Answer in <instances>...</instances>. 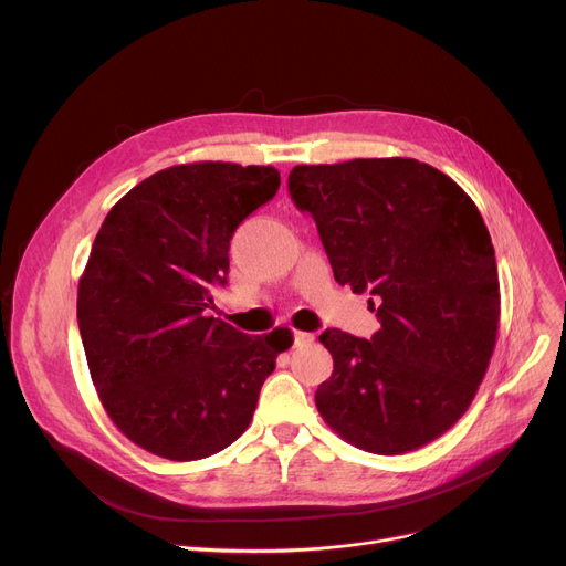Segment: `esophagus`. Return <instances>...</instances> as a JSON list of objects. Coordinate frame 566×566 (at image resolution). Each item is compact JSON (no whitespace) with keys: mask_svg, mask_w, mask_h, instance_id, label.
Instances as JSON below:
<instances>
[{"mask_svg":"<svg viewBox=\"0 0 566 566\" xmlns=\"http://www.w3.org/2000/svg\"><path fill=\"white\" fill-rule=\"evenodd\" d=\"M315 340L313 334H308V331H294V347H306Z\"/></svg>","mask_w":566,"mask_h":566,"instance_id":"obj_1","label":"esophagus"}]
</instances>
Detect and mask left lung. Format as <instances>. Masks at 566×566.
Wrapping results in <instances>:
<instances>
[{"label": "left lung", "instance_id": "1", "mask_svg": "<svg viewBox=\"0 0 566 566\" xmlns=\"http://www.w3.org/2000/svg\"><path fill=\"white\" fill-rule=\"evenodd\" d=\"M287 189L311 212L331 270L370 292L381 328L319 343L334 373L315 405L347 443L402 454L448 431L473 402L495 347L501 285L484 219L452 178L409 157L294 166Z\"/></svg>", "mask_w": 566, "mask_h": 566}]
</instances>
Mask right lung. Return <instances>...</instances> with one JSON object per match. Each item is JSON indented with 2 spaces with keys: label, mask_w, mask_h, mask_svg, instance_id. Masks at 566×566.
<instances>
[{
  "label": "right lung",
  "mask_w": 566,
  "mask_h": 566,
  "mask_svg": "<svg viewBox=\"0 0 566 566\" xmlns=\"http://www.w3.org/2000/svg\"><path fill=\"white\" fill-rule=\"evenodd\" d=\"M274 166L196 161L129 189L105 217L77 290L93 386L139 448L210 457L249 427L287 328L247 336L206 315L226 285L235 228L274 198Z\"/></svg>",
  "instance_id": "1"
}]
</instances>
